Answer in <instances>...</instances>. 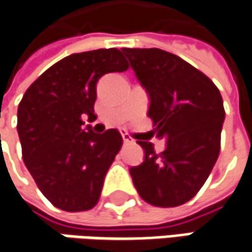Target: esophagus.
<instances>
[{"label": "esophagus", "mask_w": 252, "mask_h": 252, "mask_svg": "<svg viewBox=\"0 0 252 252\" xmlns=\"http://www.w3.org/2000/svg\"><path fill=\"white\" fill-rule=\"evenodd\" d=\"M122 137H123V143H125V145L133 143V139H132L130 136L127 135V133H122Z\"/></svg>", "instance_id": "obj_1"}]
</instances>
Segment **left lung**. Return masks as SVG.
<instances>
[{
    "mask_svg": "<svg viewBox=\"0 0 252 252\" xmlns=\"http://www.w3.org/2000/svg\"><path fill=\"white\" fill-rule=\"evenodd\" d=\"M149 96L148 116L166 139L160 155L140 142L145 160L130 168L142 199L155 207L182 205L202 188L221 146L225 119L220 90L204 73L160 48H122Z\"/></svg>",
    "mask_w": 252,
    "mask_h": 252,
    "instance_id": "1",
    "label": "left lung"
}]
</instances>
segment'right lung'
<instances>
[{
  "label": "right lung",
  "instance_id": "obj_1",
  "mask_svg": "<svg viewBox=\"0 0 252 252\" xmlns=\"http://www.w3.org/2000/svg\"><path fill=\"white\" fill-rule=\"evenodd\" d=\"M117 48H100L64 57L27 89L18 106L17 130L23 159L38 189L67 212L92 209L99 202L104 176L122 136L116 129L94 133L83 117L94 115L101 76L127 70Z\"/></svg>",
  "mask_w": 252,
  "mask_h": 252
}]
</instances>
